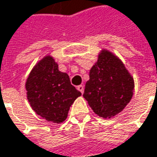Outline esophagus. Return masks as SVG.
Returning a JSON list of instances; mask_svg holds the SVG:
<instances>
[{
    "mask_svg": "<svg viewBox=\"0 0 157 157\" xmlns=\"http://www.w3.org/2000/svg\"><path fill=\"white\" fill-rule=\"evenodd\" d=\"M78 91H80L82 94L84 93V86L83 85H79V86H78Z\"/></svg>",
    "mask_w": 157,
    "mask_h": 157,
    "instance_id": "esophagus-1",
    "label": "esophagus"
}]
</instances>
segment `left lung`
Wrapping results in <instances>:
<instances>
[{"label": "left lung", "mask_w": 157, "mask_h": 157, "mask_svg": "<svg viewBox=\"0 0 157 157\" xmlns=\"http://www.w3.org/2000/svg\"><path fill=\"white\" fill-rule=\"evenodd\" d=\"M133 90V78L123 63L105 51L90 70L83 96L98 116L110 118L125 108Z\"/></svg>", "instance_id": "8db88e82"}]
</instances>
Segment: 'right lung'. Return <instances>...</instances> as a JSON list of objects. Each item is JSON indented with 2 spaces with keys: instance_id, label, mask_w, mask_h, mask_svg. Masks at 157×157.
<instances>
[{
  "instance_id": "1",
  "label": "right lung",
  "mask_w": 157,
  "mask_h": 157,
  "mask_svg": "<svg viewBox=\"0 0 157 157\" xmlns=\"http://www.w3.org/2000/svg\"><path fill=\"white\" fill-rule=\"evenodd\" d=\"M26 89L32 109L48 121L61 123L81 93L71 84L67 73L61 72L54 60L46 56L29 74Z\"/></svg>"
}]
</instances>
